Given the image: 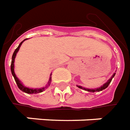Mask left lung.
Returning a JSON list of instances; mask_svg holds the SVG:
<instances>
[{
	"label": "left lung",
	"mask_w": 130,
	"mask_h": 130,
	"mask_svg": "<svg viewBox=\"0 0 130 130\" xmlns=\"http://www.w3.org/2000/svg\"><path fill=\"white\" fill-rule=\"evenodd\" d=\"M115 75H116V73H114L113 75H112V77H111L108 80L106 83H105L104 85H102V87H99V88H97V89H86V88H84V87H81V86H78L79 88H80V89H83V90H86V91H87V92H100V91H102L103 90H105L106 87H108V86L109 85V84L111 83V80H112V79H113V78L114 76H115Z\"/></svg>",
	"instance_id": "1"
}]
</instances>
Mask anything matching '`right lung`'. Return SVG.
Masks as SVG:
<instances>
[{
    "instance_id": "add662e5",
    "label": "right lung",
    "mask_w": 130,
    "mask_h": 130,
    "mask_svg": "<svg viewBox=\"0 0 130 130\" xmlns=\"http://www.w3.org/2000/svg\"><path fill=\"white\" fill-rule=\"evenodd\" d=\"M27 39V38H26ZM26 39H24V40L22 41L20 44L19 45V46L17 47V48L14 50V52L13 55H12V62H11V72H12V74L13 75L14 78V80H15V82H16L17 85V86L19 87V89L22 90V92H24L27 93V94H37V93H40L42 92L43 91H44L45 90V87H43V88H40V89H30V88H28V87H24V85H23L22 83H21V82L19 81V80L18 78H17L16 75H15V73H14V59H15V57H16V55L17 52L19 51V47H20V46L22 45V43L26 40ZM50 81H51V77L50 78ZM49 83H50V82H49Z\"/></svg>"
}]
</instances>
